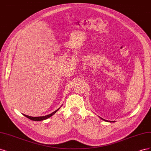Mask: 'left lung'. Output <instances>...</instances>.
I'll return each mask as SVG.
<instances>
[{"label": "left lung", "instance_id": "obj_1", "mask_svg": "<svg viewBox=\"0 0 151 151\" xmlns=\"http://www.w3.org/2000/svg\"><path fill=\"white\" fill-rule=\"evenodd\" d=\"M101 119H103V118H101ZM103 120H104V121H106V122H109V121H108V120H104V119H103ZM109 122H111V121H109Z\"/></svg>", "mask_w": 151, "mask_h": 151}]
</instances>
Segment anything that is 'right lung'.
Segmentation results:
<instances>
[{
	"label": "right lung",
	"mask_w": 151,
	"mask_h": 151,
	"mask_svg": "<svg viewBox=\"0 0 151 151\" xmlns=\"http://www.w3.org/2000/svg\"><path fill=\"white\" fill-rule=\"evenodd\" d=\"M60 109V108H59L58 109H57L56 111H55L54 112L52 113L51 114H49V115H46V116H38V117H32V116H28L26 115H24V114H23L24 116H25L26 117H27L28 118H29V119L31 120H34V121H41V120H46L47 119V118H50V116H52L53 115H54L55 113L58 109Z\"/></svg>",
	"instance_id": "right-lung-1"
}]
</instances>
